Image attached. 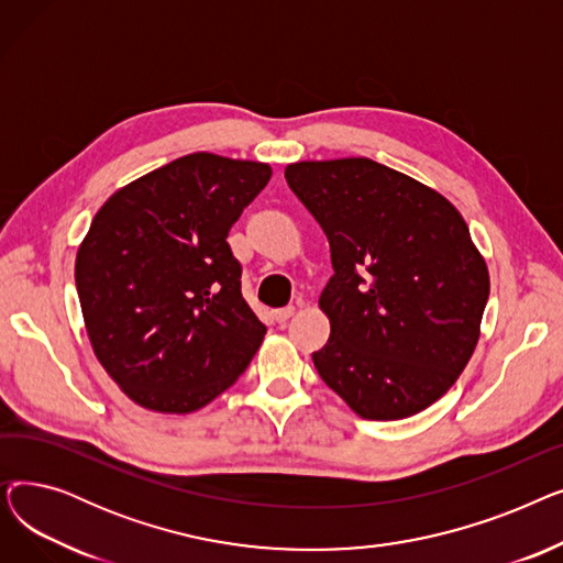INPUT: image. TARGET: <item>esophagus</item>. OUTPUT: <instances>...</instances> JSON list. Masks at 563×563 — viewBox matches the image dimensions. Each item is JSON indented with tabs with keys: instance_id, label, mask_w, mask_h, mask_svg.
<instances>
[{
	"instance_id": "obj_1",
	"label": "esophagus",
	"mask_w": 563,
	"mask_h": 563,
	"mask_svg": "<svg viewBox=\"0 0 563 563\" xmlns=\"http://www.w3.org/2000/svg\"><path fill=\"white\" fill-rule=\"evenodd\" d=\"M291 314H294V308H291V306H289V308H283V310H276V312H274V319H276V321H278V323H280V327H285V323H287V321H289V317H291Z\"/></svg>"
}]
</instances>
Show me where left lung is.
Here are the masks:
<instances>
[{"instance_id": "8db88e82", "label": "left lung", "mask_w": 563, "mask_h": 563, "mask_svg": "<svg viewBox=\"0 0 563 563\" xmlns=\"http://www.w3.org/2000/svg\"><path fill=\"white\" fill-rule=\"evenodd\" d=\"M289 189L327 232L333 276L312 353L327 386L365 420H401L445 395L479 340L486 262L456 207L367 157L299 162Z\"/></svg>"}]
</instances>
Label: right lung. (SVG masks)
I'll use <instances>...</instances> for the list:
<instances>
[{
	"label": "right lung",
	"instance_id": "obj_1",
	"mask_svg": "<svg viewBox=\"0 0 563 563\" xmlns=\"http://www.w3.org/2000/svg\"><path fill=\"white\" fill-rule=\"evenodd\" d=\"M260 162L194 153L115 191L77 251L86 333L139 406L191 412L244 374L266 333L225 236L266 187Z\"/></svg>",
	"mask_w": 563,
	"mask_h": 563
}]
</instances>
